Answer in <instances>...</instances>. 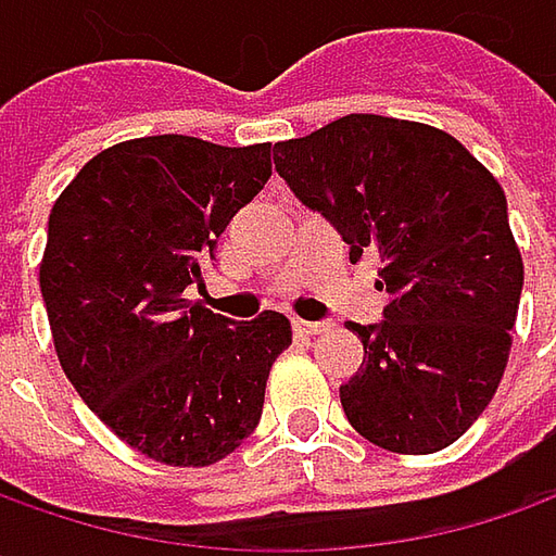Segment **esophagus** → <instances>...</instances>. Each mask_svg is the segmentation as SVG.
<instances>
[{
    "label": "esophagus",
    "instance_id": "esophagus-1",
    "mask_svg": "<svg viewBox=\"0 0 556 556\" xmlns=\"http://www.w3.org/2000/svg\"><path fill=\"white\" fill-rule=\"evenodd\" d=\"M328 328L325 321H303V318H293V331L300 337H312V333H321Z\"/></svg>",
    "mask_w": 556,
    "mask_h": 556
}]
</instances>
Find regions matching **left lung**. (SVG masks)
<instances>
[{
	"label": "left lung",
	"mask_w": 556,
	"mask_h": 556,
	"mask_svg": "<svg viewBox=\"0 0 556 556\" xmlns=\"http://www.w3.org/2000/svg\"><path fill=\"white\" fill-rule=\"evenodd\" d=\"M293 198L380 256L383 318L355 325L365 358L340 387L346 420L402 455H430L498 390L523 260L502 185L458 139L408 119L350 114L271 148Z\"/></svg>",
	"instance_id": "obj_1"
}]
</instances>
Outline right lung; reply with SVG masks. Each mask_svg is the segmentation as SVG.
<instances>
[{"instance_id":"add662e5","label":"right lung","mask_w":556,"mask_h":556,"mask_svg":"<svg viewBox=\"0 0 556 556\" xmlns=\"http://www.w3.org/2000/svg\"><path fill=\"white\" fill-rule=\"evenodd\" d=\"M268 176V144L148 136L101 151L52 206L39 288L61 368L123 442L169 467L231 455L290 346L281 312L231 321L185 300Z\"/></svg>"}]
</instances>
